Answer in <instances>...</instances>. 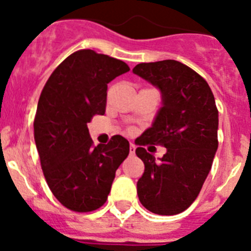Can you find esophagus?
Masks as SVG:
<instances>
[{"mask_svg": "<svg viewBox=\"0 0 251 251\" xmlns=\"http://www.w3.org/2000/svg\"><path fill=\"white\" fill-rule=\"evenodd\" d=\"M129 153L130 154H134V153H136V146L133 145V143H130V146H129Z\"/></svg>", "mask_w": 251, "mask_h": 251, "instance_id": "obj_1", "label": "esophagus"}]
</instances>
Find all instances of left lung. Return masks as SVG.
<instances>
[{"mask_svg":"<svg viewBox=\"0 0 251 251\" xmlns=\"http://www.w3.org/2000/svg\"><path fill=\"white\" fill-rule=\"evenodd\" d=\"M133 73L162 94L152 127L136 141V154L145 163L138 199L153 214H179L200 194L219 146L214 94L201 75L176 60L138 64ZM147 144H161L168 152L156 161L145 151Z\"/></svg>","mask_w":251,"mask_h":251,"instance_id":"obj_1","label":"left lung"}]
</instances>
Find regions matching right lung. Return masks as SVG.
Here are the masks:
<instances>
[{
	"mask_svg": "<svg viewBox=\"0 0 251 251\" xmlns=\"http://www.w3.org/2000/svg\"><path fill=\"white\" fill-rule=\"evenodd\" d=\"M129 66L108 55L79 50L69 55L46 81L34 121L44 176L61 205L76 212L105 203L115 171L129 153V142L113 136L93 146L88 123L105 113L108 83Z\"/></svg>",
	"mask_w": 251,
	"mask_h": 251,
	"instance_id": "right-lung-1",
	"label": "right lung"
}]
</instances>
